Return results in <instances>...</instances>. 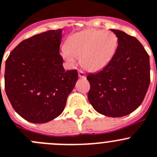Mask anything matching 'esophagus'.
<instances>
[{"mask_svg":"<svg viewBox=\"0 0 157 157\" xmlns=\"http://www.w3.org/2000/svg\"><path fill=\"white\" fill-rule=\"evenodd\" d=\"M78 73V77H79L80 78H86V74H85L82 71H81V70H79Z\"/></svg>","mask_w":157,"mask_h":157,"instance_id":"34e87169","label":"esophagus"}]
</instances>
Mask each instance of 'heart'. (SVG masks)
<instances>
[{"mask_svg":"<svg viewBox=\"0 0 157 157\" xmlns=\"http://www.w3.org/2000/svg\"><path fill=\"white\" fill-rule=\"evenodd\" d=\"M117 45V37L112 32L85 29L67 38L62 57L71 65H75L77 58H80L85 68L98 71L110 64Z\"/></svg>","mask_w":157,"mask_h":157,"instance_id":"b5f03b06","label":"heart"}]
</instances>
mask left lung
Instances as JSON below:
<instances>
[{
	"label": "left lung",
	"mask_w": 157,
	"mask_h": 157,
	"mask_svg": "<svg viewBox=\"0 0 157 157\" xmlns=\"http://www.w3.org/2000/svg\"><path fill=\"white\" fill-rule=\"evenodd\" d=\"M110 30L117 37V50L107 67L87 75L88 99L98 113L119 117L142 103L150 82V65L149 55L137 39L120 30Z\"/></svg>",
	"instance_id": "1"
}]
</instances>
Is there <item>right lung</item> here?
Returning <instances> with one entry per match:
<instances>
[{"label": "right lung", "mask_w": 157, "mask_h": 157, "mask_svg": "<svg viewBox=\"0 0 157 157\" xmlns=\"http://www.w3.org/2000/svg\"><path fill=\"white\" fill-rule=\"evenodd\" d=\"M61 39V29L33 36L20 43L5 62L8 100L16 113L32 123L58 117L78 80L76 70L64 71L59 53Z\"/></svg>", "instance_id": "add662e5"}]
</instances>
